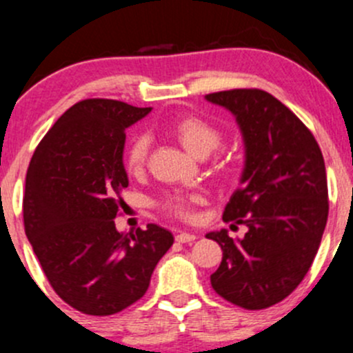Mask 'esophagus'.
Segmentation results:
<instances>
[{
	"label": "esophagus",
	"instance_id": "1",
	"mask_svg": "<svg viewBox=\"0 0 353 353\" xmlns=\"http://www.w3.org/2000/svg\"><path fill=\"white\" fill-rule=\"evenodd\" d=\"M196 239V236L194 234H190V232H179L176 236V241L181 244H186V243H193V241Z\"/></svg>",
	"mask_w": 353,
	"mask_h": 353
}]
</instances>
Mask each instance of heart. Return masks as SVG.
<instances>
[{"label":"heart","mask_w":353,"mask_h":353,"mask_svg":"<svg viewBox=\"0 0 353 353\" xmlns=\"http://www.w3.org/2000/svg\"><path fill=\"white\" fill-rule=\"evenodd\" d=\"M169 133L183 145L184 150L190 152L191 155L199 157V159L208 157L222 143V131L210 121L199 116H193V114H188V116L172 121L169 126ZM148 150H150V138L143 133L137 134L130 141L126 154H124L126 169L133 174H140L147 163ZM193 201L194 198L190 196H170L163 201V208L170 215L186 219V216H190Z\"/></svg>","instance_id":"1"}]
</instances>
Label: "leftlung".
I'll list each match as a JSON object with an SVG mask.
<instances>
[{
  "instance_id": "left-lung-1",
  "label": "left lung",
  "mask_w": 353,
  "mask_h": 353,
  "mask_svg": "<svg viewBox=\"0 0 353 353\" xmlns=\"http://www.w3.org/2000/svg\"><path fill=\"white\" fill-rule=\"evenodd\" d=\"M236 117L244 141L241 186L223 222L248 232L232 239L225 229L206 237L222 248L210 276L213 290L244 309L283 301L311 268L328 220V183L318 141L272 94L236 88L205 95Z\"/></svg>"
}]
</instances>
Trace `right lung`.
<instances>
[{
    "label": "right lung",
    "mask_w": 353,
    "mask_h": 353,
    "mask_svg": "<svg viewBox=\"0 0 353 353\" xmlns=\"http://www.w3.org/2000/svg\"><path fill=\"white\" fill-rule=\"evenodd\" d=\"M152 108L87 99L48 131L27 170L23 225L56 294L77 311L109 316L141 299L174 236L148 223L117 232L126 128Z\"/></svg>",
    "instance_id": "right-lung-1"
}]
</instances>
